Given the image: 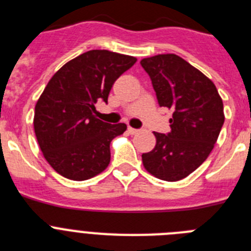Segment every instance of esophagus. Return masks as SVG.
I'll list each match as a JSON object with an SVG mask.
<instances>
[{"label": "esophagus", "instance_id": "1", "mask_svg": "<svg viewBox=\"0 0 251 251\" xmlns=\"http://www.w3.org/2000/svg\"><path fill=\"white\" fill-rule=\"evenodd\" d=\"M128 132H129V134H137V133H138L139 130H138V129H136V128L128 127Z\"/></svg>", "mask_w": 251, "mask_h": 251}]
</instances>
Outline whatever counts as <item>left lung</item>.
<instances>
[{
    "label": "left lung",
    "mask_w": 251,
    "mask_h": 251,
    "mask_svg": "<svg viewBox=\"0 0 251 251\" xmlns=\"http://www.w3.org/2000/svg\"><path fill=\"white\" fill-rule=\"evenodd\" d=\"M159 106L172 110L168 134L153 132L156 146L142 154L146 171L175 182L200 167L214 150L225 114L216 86L205 74L175 54L141 60Z\"/></svg>",
    "instance_id": "obj_1"
}]
</instances>
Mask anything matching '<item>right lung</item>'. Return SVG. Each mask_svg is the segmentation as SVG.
<instances>
[{
	"instance_id": "right-lung-1",
	"label": "right lung",
	"mask_w": 251,
	"mask_h": 251,
	"mask_svg": "<svg viewBox=\"0 0 251 251\" xmlns=\"http://www.w3.org/2000/svg\"><path fill=\"white\" fill-rule=\"evenodd\" d=\"M137 59L108 50H90L52 75L35 105L34 129L40 150L57 174L84 181L110 162V142L126 132L124 123L95 117V104L108 101L114 81Z\"/></svg>"
}]
</instances>
